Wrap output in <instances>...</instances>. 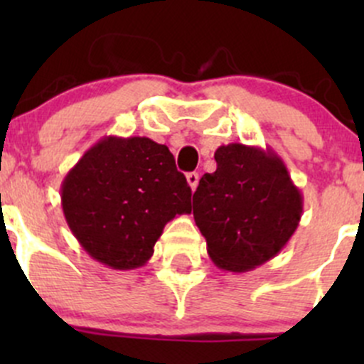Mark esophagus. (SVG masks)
<instances>
[{
    "label": "esophagus",
    "instance_id": "34e87169",
    "mask_svg": "<svg viewBox=\"0 0 364 364\" xmlns=\"http://www.w3.org/2000/svg\"><path fill=\"white\" fill-rule=\"evenodd\" d=\"M186 181H188L190 188H192L193 192V190L197 188V185H199V174H197V172H188V174H186Z\"/></svg>",
    "mask_w": 364,
    "mask_h": 364
}]
</instances>
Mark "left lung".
<instances>
[{
  "instance_id": "1",
  "label": "left lung",
  "mask_w": 364,
  "mask_h": 364,
  "mask_svg": "<svg viewBox=\"0 0 364 364\" xmlns=\"http://www.w3.org/2000/svg\"><path fill=\"white\" fill-rule=\"evenodd\" d=\"M216 171L193 193V218L208 253L223 271L247 273L289 243L303 215V196L273 149L220 146Z\"/></svg>"
}]
</instances>
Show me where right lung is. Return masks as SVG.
<instances>
[{
    "instance_id": "right-lung-1",
    "label": "right lung",
    "mask_w": 364,
    "mask_h": 364,
    "mask_svg": "<svg viewBox=\"0 0 364 364\" xmlns=\"http://www.w3.org/2000/svg\"><path fill=\"white\" fill-rule=\"evenodd\" d=\"M190 199L172 153L148 137L100 139L61 183L70 230L112 269L144 266L167 222L192 213Z\"/></svg>"
}]
</instances>
